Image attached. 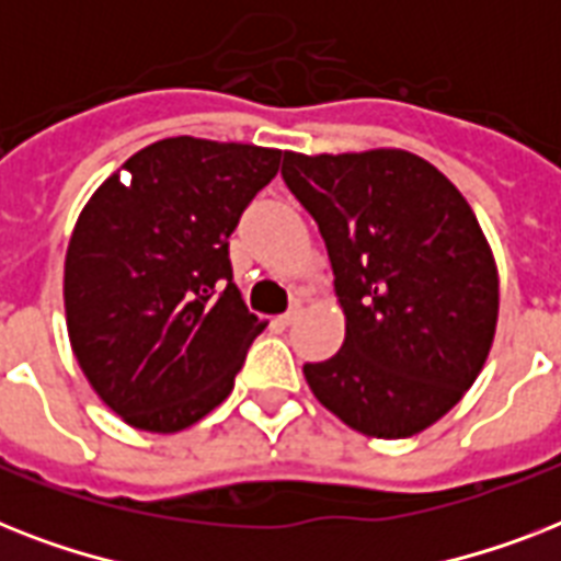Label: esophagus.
I'll use <instances>...</instances> for the list:
<instances>
[{
	"instance_id": "esophagus-1",
	"label": "esophagus",
	"mask_w": 561,
	"mask_h": 561,
	"mask_svg": "<svg viewBox=\"0 0 561 561\" xmlns=\"http://www.w3.org/2000/svg\"><path fill=\"white\" fill-rule=\"evenodd\" d=\"M299 314H302V306H299V302H297V306H290L288 311H285V314L279 317V323H282V325H290V323H297V320H299Z\"/></svg>"
}]
</instances>
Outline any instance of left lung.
Instances as JSON below:
<instances>
[{
	"label": "left lung",
	"instance_id": "8db88e82",
	"mask_svg": "<svg viewBox=\"0 0 561 561\" xmlns=\"http://www.w3.org/2000/svg\"><path fill=\"white\" fill-rule=\"evenodd\" d=\"M282 178L320 227L346 317L337 355L306 364L352 431L404 439L466 396L497 325V264L469 201L401 148L285 153Z\"/></svg>",
	"mask_w": 561,
	"mask_h": 561
}]
</instances>
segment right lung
Masks as SVG:
<instances>
[{"mask_svg": "<svg viewBox=\"0 0 561 561\" xmlns=\"http://www.w3.org/2000/svg\"><path fill=\"white\" fill-rule=\"evenodd\" d=\"M282 151L171 136L136 151L78 215L66 329L99 399L130 427L178 434L227 399L264 320L229 267L241 211Z\"/></svg>", "mask_w": 561, "mask_h": 561, "instance_id": "add662e5", "label": "right lung"}]
</instances>
